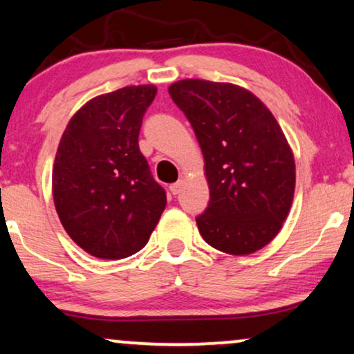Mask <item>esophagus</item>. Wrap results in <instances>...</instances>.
<instances>
[{"label":"esophagus","instance_id":"esophagus-1","mask_svg":"<svg viewBox=\"0 0 354 354\" xmlns=\"http://www.w3.org/2000/svg\"><path fill=\"white\" fill-rule=\"evenodd\" d=\"M183 186H185V181H176V183H173L171 186H169V191H171V194L178 196L183 191Z\"/></svg>","mask_w":354,"mask_h":354}]
</instances>
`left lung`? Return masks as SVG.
Wrapping results in <instances>:
<instances>
[{
	"mask_svg": "<svg viewBox=\"0 0 354 354\" xmlns=\"http://www.w3.org/2000/svg\"><path fill=\"white\" fill-rule=\"evenodd\" d=\"M168 93L204 155L210 201L196 217L199 234L230 254L266 247L288 217L296 186L292 151L274 115L230 83L181 80Z\"/></svg>",
	"mask_w": 354,
	"mask_h": 354,
	"instance_id": "1",
	"label": "left lung"
}]
</instances>
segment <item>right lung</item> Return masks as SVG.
Here are the masks:
<instances>
[{
    "mask_svg": "<svg viewBox=\"0 0 354 354\" xmlns=\"http://www.w3.org/2000/svg\"><path fill=\"white\" fill-rule=\"evenodd\" d=\"M153 84L88 101L66 125L52 173L53 203L70 239L102 259L140 252L167 205L138 149Z\"/></svg>",
    "mask_w": 354,
    "mask_h": 354,
    "instance_id": "obj_1",
    "label": "right lung"
}]
</instances>
